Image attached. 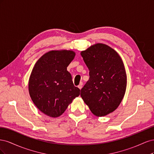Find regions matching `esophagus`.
<instances>
[{"label":"esophagus","mask_w":154,"mask_h":154,"mask_svg":"<svg viewBox=\"0 0 154 154\" xmlns=\"http://www.w3.org/2000/svg\"><path fill=\"white\" fill-rule=\"evenodd\" d=\"M82 85H83V83L82 82H80V85H79L78 86V87L80 88V89H81V88H82Z\"/></svg>","instance_id":"obj_1"}]
</instances>
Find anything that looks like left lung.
<instances>
[{"instance_id":"8db88e82","label":"left lung","mask_w":154,"mask_h":154,"mask_svg":"<svg viewBox=\"0 0 154 154\" xmlns=\"http://www.w3.org/2000/svg\"><path fill=\"white\" fill-rule=\"evenodd\" d=\"M81 55L89 70V79L81 89V97L93 114L105 116L122 102L127 87L123 62L115 50L96 44Z\"/></svg>"}]
</instances>
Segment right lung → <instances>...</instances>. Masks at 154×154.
Listing matches in <instances>:
<instances>
[{"label":"right lung","instance_id":"1","mask_svg":"<svg viewBox=\"0 0 154 154\" xmlns=\"http://www.w3.org/2000/svg\"><path fill=\"white\" fill-rule=\"evenodd\" d=\"M75 57L72 51H51L41 57L32 70L29 92L41 112L50 117L61 116L80 94L67 67Z\"/></svg>","mask_w":154,"mask_h":154}]
</instances>
